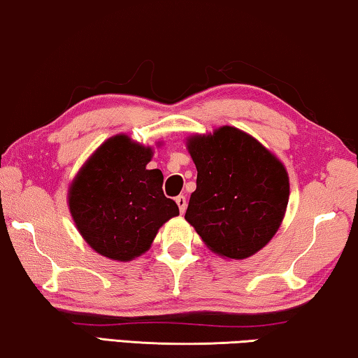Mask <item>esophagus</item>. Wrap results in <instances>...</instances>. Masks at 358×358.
<instances>
[{
  "mask_svg": "<svg viewBox=\"0 0 358 358\" xmlns=\"http://www.w3.org/2000/svg\"><path fill=\"white\" fill-rule=\"evenodd\" d=\"M175 201H177L180 212L183 213L186 210V197L185 196H177V197H175Z\"/></svg>",
  "mask_w": 358,
  "mask_h": 358,
  "instance_id": "34e87169",
  "label": "esophagus"
}]
</instances>
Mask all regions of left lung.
Masks as SVG:
<instances>
[{
    "mask_svg": "<svg viewBox=\"0 0 358 358\" xmlns=\"http://www.w3.org/2000/svg\"><path fill=\"white\" fill-rule=\"evenodd\" d=\"M197 169L185 218L213 252L246 259L278 231L289 199L286 169L248 133L222 127L188 141Z\"/></svg>",
    "mask_w": 358,
    "mask_h": 358,
    "instance_id": "obj_1",
    "label": "left lung"
}]
</instances>
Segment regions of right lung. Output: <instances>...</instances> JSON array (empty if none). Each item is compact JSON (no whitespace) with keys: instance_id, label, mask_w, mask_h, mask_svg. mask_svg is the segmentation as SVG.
Listing matches in <instances>:
<instances>
[{"instance_id":"right-lung-1","label":"right lung","mask_w":358,"mask_h":358,"mask_svg":"<svg viewBox=\"0 0 358 358\" xmlns=\"http://www.w3.org/2000/svg\"><path fill=\"white\" fill-rule=\"evenodd\" d=\"M152 149L117 135L98 148L69 191L73 222L96 252L131 260L151 246L178 206L165 197L164 175L148 170Z\"/></svg>"}]
</instances>
